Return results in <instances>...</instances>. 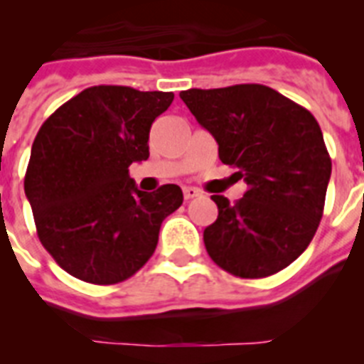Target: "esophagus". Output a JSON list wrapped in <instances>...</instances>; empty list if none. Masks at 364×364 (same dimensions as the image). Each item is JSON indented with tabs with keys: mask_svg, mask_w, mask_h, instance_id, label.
<instances>
[{
	"mask_svg": "<svg viewBox=\"0 0 364 364\" xmlns=\"http://www.w3.org/2000/svg\"><path fill=\"white\" fill-rule=\"evenodd\" d=\"M202 193L198 191L197 188H184V198L186 200H191V198H197L200 197Z\"/></svg>",
	"mask_w": 364,
	"mask_h": 364,
	"instance_id": "1",
	"label": "esophagus"
}]
</instances>
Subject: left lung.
I'll return each instance as SVG.
<instances>
[{
  "mask_svg": "<svg viewBox=\"0 0 364 364\" xmlns=\"http://www.w3.org/2000/svg\"><path fill=\"white\" fill-rule=\"evenodd\" d=\"M218 144V159L247 184L230 204L213 195L217 220L204 230L208 255L240 279L290 266L308 247L324 210L332 159L308 109L272 87L239 83L180 92Z\"/></svg>",
  "mask_w": 364,
  "mask_h": 364,
  "instance_id": "left-lung-1",
  "label": "left lung"
}]
</instances>
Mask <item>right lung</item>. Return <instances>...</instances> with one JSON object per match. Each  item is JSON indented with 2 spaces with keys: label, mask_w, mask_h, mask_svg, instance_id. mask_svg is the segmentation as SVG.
I'll return each instance as SVG.
<instances>
[{
  "label": "right lung",
  "mask_w": 364,
  "mask_h": 364,
  "mask_svg": "<svg viewBox=\"0 0 364 364\" xmlns=\"http://www.w3.org/2000/svg\"><path fill=\"white\" fill-rule=\"evenodd\" d=\"M175 95L89 87L38 131L25 173L40 242L60 268L91 284H117L146 264L162 220L182 205L176 184L146 193L129 166L149 159V131Z\"/></svg>",
  "instance_id": "1"
}]
</instances>
